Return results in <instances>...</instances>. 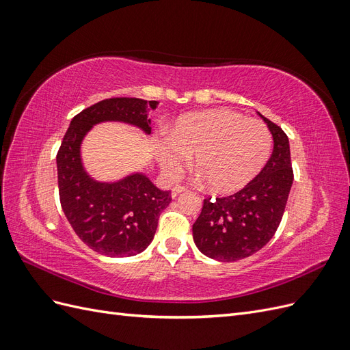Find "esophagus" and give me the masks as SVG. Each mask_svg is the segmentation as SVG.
<instances>
[{
    "label": "esophagus",
    "mask_w": 350,
    "mask_h": 350,
    "mask_svg": "<svg viewBox=\"0 0 350 350\" xmlns=\"http://www.w3.org/2000/svg\"><path fill=\"white\" fill-rule=\"evenodd\" d=\"M185 191H187V188H185V187H183V185H178V187L172 188V197H178L179 194H181V193H185Z\"/></svg>",
    "instance_id": "esophagus-1"
}]
</instances>
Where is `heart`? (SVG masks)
I'll list each match as a JSON object with an SVG mask.
<instances>
[{
    "label": "heart",
    "instance_id": "1",
    "mask_svg": "<svg viewBox=\"0 0 350 350\" xmlns=\"http://www.w3.org/2000/svg\"><path fill=\"white\" fill-rule=\"evenodd\" d=\"M273 137L266 124L232 109L188 113L157 146L156 156L166 176H175L194 154L197 171L220 194L239 191L267 165Z\"/></svg>",
    "mask_w": 350,
    "mask_h": 350
}]
</instances>
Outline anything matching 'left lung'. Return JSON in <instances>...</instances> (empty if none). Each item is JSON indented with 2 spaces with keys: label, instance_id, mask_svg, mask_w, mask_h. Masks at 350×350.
I'll list each match as a JSON object with an SVG mask.
<instances>
[{
  "label": "left lung",
  "instance_id": "obj_1",
  "mask_svg": "<svg viewBox=\"0 0 350 350\" xmlns=\"http://www.w3.org/2000/svg\"><path fill=\"white\" fill-rule=\"evenodd\" d=\"M273 135V153L260 175L241 191L206 198L193 225V238L204 256L238 261L260 251L276 234L293 183L289 139L279 125L258 113Z\"/></svg>",
  "mask_w": 350,
  "mask_h": 350
}]
</instances>
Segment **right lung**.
Masks as SVG:
<instances>
[{"label": "right lung", "instance_id": "obj_1", "mask_svg": "<svg viewBox=\"0 0 350 350\" xmlns=\"http://www.w3.org/2000/svg\"><path fill=\"white\" fill-rule=\"evenodd\" d=\"M156 100L111 98L92 105L70 122L57 154L61 207L71 228L89 248L108 257H131L153 241L159 216L171 203V191L159 189L144 174L116 183L93 179L81 162V143L93 125L118 121L150 134L147 111Z\"/></svg>", "mask_w": 350, "mask_h": 350}]
</instances>
